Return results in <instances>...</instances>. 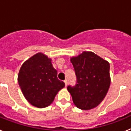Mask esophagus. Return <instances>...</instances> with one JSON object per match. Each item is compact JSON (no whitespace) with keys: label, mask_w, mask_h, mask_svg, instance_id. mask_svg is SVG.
<instances>
[{"label":"esophagus","mask_w":131,"mask_h":131,"mask_svg":"<svg viewBox=\"0 0 131 131\" xmlns=\"http://www.w3.org/2000/svg\"><path fill=\"white\" fill-rule=\"evenodd\" d=\"M64 83H65V84H66V86H67V85H68V80L65 79Z\"/></svg>","instance_id":"34e87169"}]
</instances>
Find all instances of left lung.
<instances>
[{"mask_svg":"<svg viewBox=\"0 0 131 131\" xmlns=\"http://www.w3.org/2000/svg\"><path fill=\"white\" fill-rule=\"evenodd\" d=\"M77 77L75 86H68L76 107L83 110L94 108L102 102L110 86V63L92 52L72 57Z\"/></svg>","mask_w":131,"mask_h":131,"instance_id":"left-lung-1","label":"left lung"}]
</instances>
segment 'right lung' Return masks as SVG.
<instances>
[{
	"mask_svg": "<svg viewBox=\"0 0 131 131\" xmlns=\"http://www.w3.org/2000/svg\"><path fill=\"white\" fill-rule=\"evenodd\" d=\"M51 59L37 53L22 64L18 81L26 100L31 105L43 108L50 105L65 83L58 79Z\"/></svg>",
	"mask_w": 131,
	"mask_h": 131,
	"instance_id": "right-lung-1",
	"label": "right lung"
}]
</instances>
